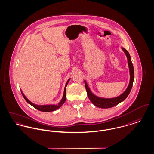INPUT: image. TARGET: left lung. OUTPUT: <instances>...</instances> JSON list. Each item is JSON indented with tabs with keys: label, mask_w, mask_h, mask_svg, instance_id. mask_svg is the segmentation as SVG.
<instances>
[{
	"label": "left lung",
	"mask_w": 154,
	"mask_h": 154,
	"mask_svg": "<svg viewBox=\"0 0 154 154\" xmlns=\"http://www.w3.org/2000/svg\"><path fill=\"white\" fill-rule=\"evenodd\" d=\"M121 49L124 52L125 54L126 55V58L128 59V64L129 74H130V80H129V85H128V87L125 90L124 92L122 94L118 96L117 97H111V98L102 97L97 96L92 92V91H91V89L88 87L86 81L84 80L88 98L89 99V100H91V102L95 106L99 107V108L109 109V108H111V107L117 106L119 103H120L124 100L125 99L128 97V96L129 95V94L131 91V89L133 86V81H134V77L133 66L132 64L131 57L129 53L122 46H121Z\"/></svg>",
	"instance_id": "8db88e82"
}]
</instances>
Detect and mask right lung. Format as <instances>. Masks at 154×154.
<instances>
[{"mask_svg":"<svg viewBox=\"0 0 154 154\" xmlns=\"http://www.w3.org/2000/svg\"><path fill=\"white\" fill-rule=\"evenodd\" d=\"M71 79V78L69 79V80L67 81L66 82V85H65V87L64 88V92H63V97L62 98V99L60 100V101L59 102L58 104H45V105H38V104H36L30 102L29 100L25 96V95L23 94V93L22 92V91L21 90V93H22V96L23 97H24L25 100L29 104H30L31 106H32L33 107H35L37 110H39V111H43V112H51V111H54L55 110H57V109H58L59 108H60L63 104L65 102L66 99V88L67 87V85L69 82V81H70V80Z\"/></svg>","mask_w":154,"mask_h":154,"instance_id":"add662e5","label":"right lung"}]
</instances>
